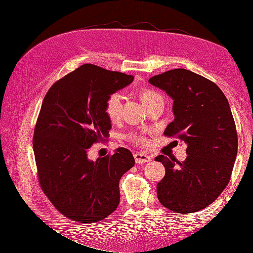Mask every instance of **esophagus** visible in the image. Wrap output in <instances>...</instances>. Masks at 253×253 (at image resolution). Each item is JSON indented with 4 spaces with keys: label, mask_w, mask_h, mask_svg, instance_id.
Returning a JSON list of instances; mask_svg holds the SVG:
<instances>
[{
    "label": "esophagus",
    "mask_w": 253,
    "mask_h": 253,
    "mask_svg": "<svg viewBox=\"0 0 253 253\" xmlns=\"http://www.w3.org/2000/svg\"><path fill=\"white\" fill-rule=\"evenodd\" d=\"M134 158H135V162L136 164H143V163H148V162H151L152 157L144 154V153H136V154H134Z\"/></svg>",
    "instance_id": "34e87169"
}]
</instances>
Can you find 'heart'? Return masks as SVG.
I'll return each mask as SVG.
<instances>
[{"instance_id": "b5f03b06", "label": "heart", "mask_w": 253, "mask_h": 253, "mask_svg": "<svg viewBox=\"0 0 253 253\" xmlns=\"http://www.w3.org/2000/svg\"><path fill=\"white\" fill-rule=\"evenodd\" d=\"M140 98L142 102L145 105H149L153 101L157 100V99L162 98L156 90L151 88H142L140 90ZM122 103H124V97L120 93H113L111 94L105 100V113L108 115L109 118L112 120H116L119 118L121 110H122ZM126 139L133 143L144 145L148 143V139L144 134L141 133H128L126 135Z\"/></svg>"}]
</instances>
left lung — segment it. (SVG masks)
Segmentation results:
<instances>
[{"label":"left lung","instance_id":"1","mask_svg":"<svg viewBox=\"0 0 253 253\" xmlns=\"http://www.w3.org/2000/svg\"><path fill=\"white\" fill-rule=\"evenodd\" d=\"M173 100L174 120L165 135L185 141L187 158L158 155L166 169L157 183L164 207L181 214L205 209L223 192L237 154L235 122L223 91L201 75L176 68L149 79Z\"/></svg>","mask_w":253,"mask_h":253}]
</instances>
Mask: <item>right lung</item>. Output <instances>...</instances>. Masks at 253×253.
Masks as SVG:
<instances>
[{"mask_svg":"<svg viewBox=\"0 0 253 253\" xmlns=\"http://www.w3.org/2000/svg\"><path fill=\"white\" fill-rule=\"evenodd\" d=\"M133 79L83 64L53 83L43 99L33 138L38 179L55 208L76 223H98L119 205V180L135 165L132 153L118 148L95 162L87 153L108 140L106 98Z\"/></svg>","mask_w":253,"mask_h":253,"instance_id":"right-lung-1","label":"right lung"}]
</instances>
